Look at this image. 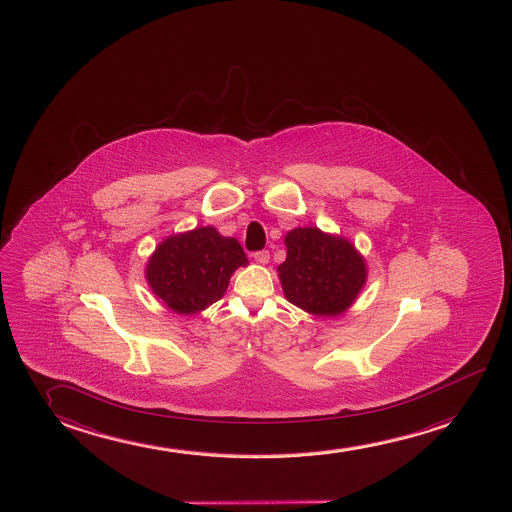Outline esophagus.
<instances>
[{
    "label": "esophagus",
    "instance_id": "34e87169",
    "mask_svg": "<svg viewBox=\"0 0 512 512\" xmlns=\"http://www.w3.org/2000/svg\"><path fill=\"white\" fill-rule=\"evenodd\" d=\"M252 258H254L256 263H260V265H267L268 261H270V252L267 249H263V251L254 252Z\"/></svg>",
    "mask_w": 512,
    "mask_h": 512
}]
</instances>
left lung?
<instances>
[{
	"instance_id": "obj_1",
	"label": "left lung",
	"mask_w": 512,
	"mask_h": 512,
	"mask_svg": "<svg viewBox=\"0 0 512 512\" xmlns=\"http://www.w3.org/2000/svg\"><path fill=\"white\" fill-rule=\"evenodd\" d=\"M284 242L288 254L277 270L288 302L314 316L346 312L367 282V265L354 245L319 228H295Z\"/></svg>"
}]
</instances>
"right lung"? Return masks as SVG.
Instances as JSON below:
<instances>
[{"instance_id": "right-lung-1", "label": "right lung", "mask_w": 512, "mask_h": 512, "mask_svg": "<svg viewBox=\"0 0 512 512\" xmlns=\"http://www.w3.org/2000/svg\"><path fill=\"white\" fill-rule=\"evenodd\" d=\"M247 263L237 238L205 226L165 238L152 252L145 277L166 307L189 316L221 300L233 272Z\"/></svg>"}]
</instances>
